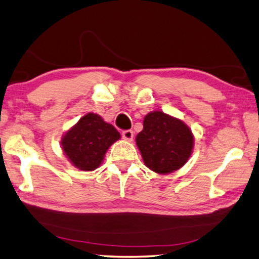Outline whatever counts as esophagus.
<instances>
[{
	"instance_id": "obj_1",
	"label": "esophagus",
	"mask_w": 259,
	"mask_h": 259,
	"mask_svg": "<svg viewBox=\"0 0 259 259\" xmlns=\"http://www.w3.org/2000/svg\"><path fill=\"white\" fill-rule=\"evenodd\" d=\"M122 138L125 140H133L134 138V131L133 130H124L122 131Z\"/></svg>"
}]
</instances>
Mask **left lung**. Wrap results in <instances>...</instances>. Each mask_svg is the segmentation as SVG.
I'll return each mask as SVG.
<instances>
[{
    "label": "left lung",
    "mask_w": 259,
    "mask_h": 259,
    "mask_svg": "<svg viewBox=\"0 0 259 259\" xmlns=\"http://www.w3.org/2000/svg\"><path fill=\"white\" fill-rule=\"evenodd\" d=\"M136 137L143 160L153 171L169 174L186 163L193 148V135L181 120L163 112H151Z\"/></svg>",
    "instance_id": "1"
}]
</instances>
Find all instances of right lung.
Here are the masks:
<instances>
[{
    "label": "right lung",
    "mask_w": 259,
    "mask_h": 259,
    "mask_svg": "<svg viewBox=\"0 0 259 259\" xmlns=\"http://www.w3.org/2000/svg\"><path fill=\"white\" fill-rule=\"evenodd\" d=\"M120 138L112 124L98 114L88 113L61 139L63 151L69 161L83 171H91L102 164L108 147Z\"/></svg>",
    "instance_id": "obj_1"
}]
</instances>
